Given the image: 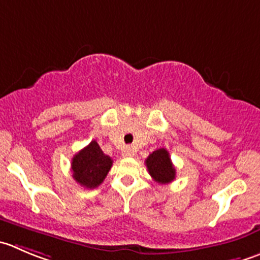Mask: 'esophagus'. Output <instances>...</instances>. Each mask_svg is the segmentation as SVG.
Segmentation results:
<instances>
[{"label":"esophagus","mask_w":260,"mask_h":260,"mask_svg":"<svg viewBox=\"0 0 260 260\" xmlns=\"http://www.w3.org/2000/svg\"><path fill=\"white\" fill-rule=\"evenodd\" d=\"M133 155H135V151H133L132 147H127L123 151V156H124V157H131V156Z\"/></svg>","instance_id":"obj_1"}]
</instances>
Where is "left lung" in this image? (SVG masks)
<instances>
[{
    "label": "left lung",
    "mask_w": 260,
    "mask_h": 260,
    "mask_svg": "<svg viewBox=\"0 0 260 260\" xmlns=\"http://www.w3.org/2000/svg\"><path fill=\"white\" fill-rule=\"evenodd\" d=\"M146 166H147L148 174L157 183L168 184L175 179L176 170L171 162L168 150L165 148H158L150 153L146 158Z\"/></svg>",
    "instance_id": "1"
}]
</instances>
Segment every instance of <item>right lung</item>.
I'll return each instance as SVG.
<instances>
[{
  "label": "right lung",
  "instance_id": "obj_1",
  "mask_svg": "<svg viewBox=\"0 0 260 260\" xmlns=\"http://www.w3.org/2000/svg\"><path fill=\"white\" fill-rule=\"evenodd\" d=\"M112 165V158L103 152L96 141H91L72 158V176L81 186L94 189L104 181Z\"/></svg>",
  "mask_w": 260,
  "mask_h": 260
}]
</instances>
